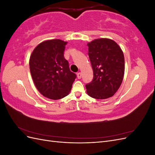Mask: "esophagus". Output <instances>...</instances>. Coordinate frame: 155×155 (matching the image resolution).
Segmentation results:
<instances>
[{
  "mask_svg": "<svg viewBox=\"0 0 155 155\" xmlns=\"http://www.w3.org/2000/svg\"><path fill=\"white\" fill-rule=\"evenodd\" d=\"M81 76H82V74L81 72H78L77 74V77L78 79H81Z\"/></svg>",
  "mask_w": 155,
  "mask_h": 155,
  "instance_id": "34e87169",
  "label": "esophagus"
}]
</instances>
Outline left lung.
<instances>
[{
  "label": "left lung",
  "mask_w": 155,
  "mask_h": 155,
  "mask_svg": "<svg viewBox=\"0 0 155 155\" xmlns=\"http://www.w3.org/2000/svg\"><path fill=\"white\" fill-rule=\"evenodd\" d=\"M87 46L94 74L92 81L85 86L88 95L97 100L112 97L124 79L123 51L115 41L106 38L94 39Z\"/></svg>",
  "instance_id": "left-lung-1"
}]
</instances>
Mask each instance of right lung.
I'll list each match as a JSON object with an SVG mask.
<instances>
[{
	"label": "right lung",
	"mask_w": 155,
	"mask_h": 155,
	"mask_svg": "<svg viewBox=\"0 0 155 155\" xmlns=\"http://www.w3.org/2000/svg\"><path fill=\"white\" fill-rule=\"evenodd\" d=\"M67 43L61 39L42 42L30 58V70L36 88L42 95L51 100L67 96L76 78L64 57Z\"/></svg>",
	"instance_id": "1"
}]
</instances>
